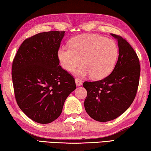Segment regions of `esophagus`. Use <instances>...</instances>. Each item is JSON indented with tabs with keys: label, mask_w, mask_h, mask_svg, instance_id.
<instances>
[{
	"label": "esophagus",
	"mask_w": 151,
	"mask_h": 151,
	"mask_svg": "<svg viewBox=\"0 0 151 151\" xmlns=\"http://www.w3.org/2000/svg\"><path fill=\"white\" fill-rule=\"evenodd\" d=\"M75 83H76V85L78 86H79L82 85V84H83V81H82L81 79H80L79 78H75Z\"/></svg>",
	"instance_id": "34e87169"
}]
</instances>
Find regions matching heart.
Listing matches in <instances>:
<instances>
[{"mask_svg":"<svg viewBox=\"0 0 151 151\" xmlns=\"http://www.w3.org/2000/svg\"><path fill=\"white\" fill-rule=\"evenodd\" d=\"M118 47L113 40L98 35H83L73 37L69 47H63L58 51V58L63 68L81 76L91 75L102 79L111 74L118 58ZM82 61H81V60Z\"/></svg>","mask_w":151,"mask_h":151,"instance_id":"1","label":"heart"}]
</instances>
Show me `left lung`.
Returning a JSON list of instances; mask_svg holds the SVG:
<instances>
[{
	"instance_id": "1",
	"label": "left lung",
	"mask_w": 151,
	"mask_h": 151,
	"mask_svg": "<svg viewBox=\"0 0 151 151\" xmlns=\"http://www.w3.org/2000/svg\"><path fill=\"white\" fill-rule=\"evenodd\" d=\"M119 45V58L112 72L102 80L85 81L87 91L85 108L92 119L99 122L115 119L131 106L139 84L140 66L139 57L122 37L111 34Z\"/></svg>"
}]
</instances>
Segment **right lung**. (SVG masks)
<instances>
[{
	"instance_id": "right-lung-1",
	"label": "right lung",
	"mask_w": 151,
	"mask_h": 151,
	"mask_svg": "<svg viewBox=\"0 0 151 151\" xmlns=\"http://www.w3.org/2000/svg\"><path fill=\"white\" fill-rule=\"evenodd\" d=\"M65 31L40 32L25 39L12 66L14 96L30 119L48 124L60 115L75 90V78L59 65L58 51Z\"/></svg>"
}]
</instances>
